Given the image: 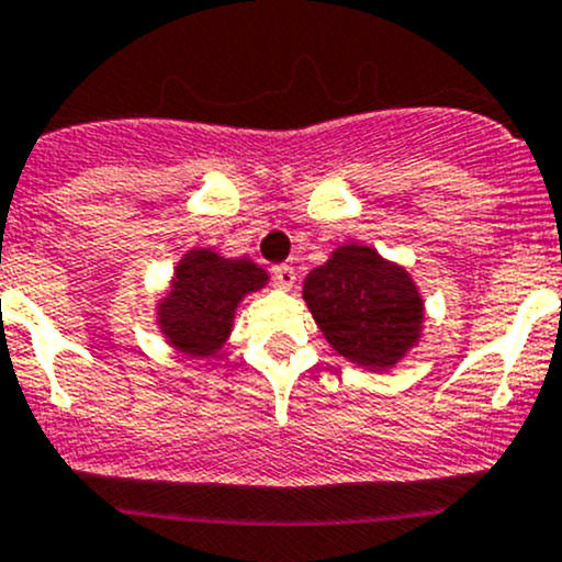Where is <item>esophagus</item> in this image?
<instances>
[{
	"mask_svg": "<svg viewBox=\"0 0 562 562\" xmlns=\"http://www.w3.org/2000/svg\"><path fill=\"white\" fill-rule=\"evenodd\" d=\"M271 277H274V282L282 291H291V288L296 285V269H293V266H277V269L271 271Z\"/></svg>",
	"mask_w": 562,
	"mask_h": 562,
	"instance_id": "obj_1",
	"label": "esophagus"
}]
</instances>
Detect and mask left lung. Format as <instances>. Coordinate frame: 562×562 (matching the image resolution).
I'll use <instances>...</instances> for the list:
<instances>
[{
    "label": "left lung",
    "mask_w": 562,
    "mask_h": 562,
    "mask_svg": "<svg viewBox=\"0 0 562 562\" xmlns=\"http://www.w3.org/2000/svg\"><path fill=\"white\" fill-rule=\"evenodd\" d=\"M304 301L328 345L366 369H390L420 339L423 299L415 282L371 247L334 250L304 280Z\"/></svg>",
    "instance_id": "1"
}]
</instances>
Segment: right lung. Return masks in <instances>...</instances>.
I'll list each match as a JSON object with an SVG mask.
<instances>
[{
    "label": "right lung",
    "instance_id": "add662e5",
    "mask_svg": "<svg viewBox=\"0 0 562 562\" xmlns=\"http://www.w3.org/2000/svg\"><path fill=\"white\" fill-rule=\"evenodd\" d=\"M266 280V271L247 258L232 261L212 250H191L158 306V326L188 356H212L232 334L236 304Z\"/></svg>",
    "mask_w": 562,
    "mask_h": 562
}]
</instances>
